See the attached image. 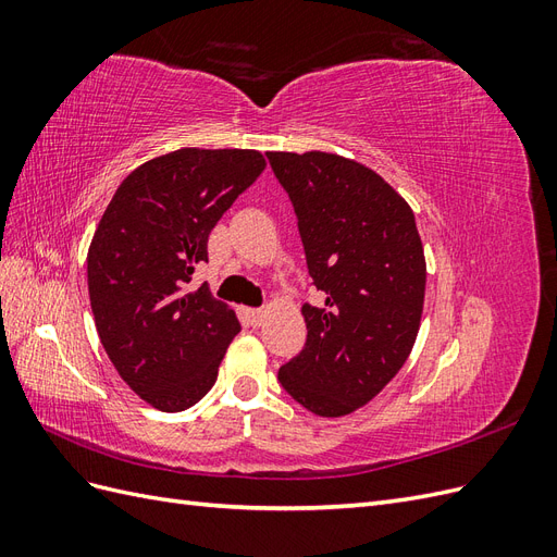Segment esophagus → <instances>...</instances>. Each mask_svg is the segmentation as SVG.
Instances as JSON below:
<instances>
[{
    "label": "esophagus",
    "instance_id": "34e87169",
    "mask_svg": "<svg viewBox=\"0 0 557 557\" xmlns=\"http://www.w3.org/2000/svg\"><path fill=\"white\" fill-rule=\"evenodd\" d=\"M246 318H248V323H250L252 327H260V325L264 323V311H262V309H248V311H246Z\"/></svg>",
    "mask_w": 557,
    "mask_h": 557
}]
</instances>
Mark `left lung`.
I'll use <instances>...</instances> for the list:
<instances>
[{
  "mask_svg": "<svg viewBox=\"0 0 557 557\" xmlns=\"http://www.w3.org/2000/svg\"><path fill=\"white\" fill-rule=\"evenodd\" d=\"M267 158L325 293V307H301L307 344L278 381L311 413L339 418L374 399L409 358L425 299L423 244L411 207L364 164L320 150Z\"/></svg>",
  "mask_w": 557,
  "mask_h": 557,
  "instance_id": "1",
  "label": "left lung"
}]
</instances>
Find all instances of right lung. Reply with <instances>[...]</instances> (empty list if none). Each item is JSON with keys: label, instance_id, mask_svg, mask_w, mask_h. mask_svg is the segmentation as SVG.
<instances>
[{"label": "right lung", "instance_id": "add662e5", "mask_svg": "<svg viewBox=\"0 0 557 557\" xmlns=\"http://www.w3.org/2000/svg\"><path fill=\"white\" fill-rule=\"evenodd\" d=\"M258 150L181 148L148 160L115 190L88 250L99 342L150 407L190 409L215 383L237 315L207 285L209 234L264 170Z\"/></svg>", "mask_w": 557, "mask_h": 557}]
</instances>
